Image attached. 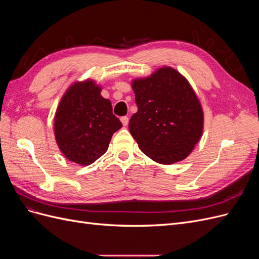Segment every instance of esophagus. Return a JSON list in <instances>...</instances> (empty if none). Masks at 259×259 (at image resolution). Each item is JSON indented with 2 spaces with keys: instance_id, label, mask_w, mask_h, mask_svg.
Masks as SVG:
<instances>
[{
  "instance_id": "1",
  "label": "esophagus",
  "mask_w": 259,
  "mask_h": 259,
  "mask_svg": "<svg viewBox=\"0 0 259 259\" xmlns=\"http://www.w3.org/2000/svg\"><path fill=\"white\" fill-rule=\"evenodd\" d=\"M121 122H122V124L124 125V126H126V125L128 124V117L127 116H122L121 117Z\"/></svg>"
}]
</instances>
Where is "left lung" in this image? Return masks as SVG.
I'll list each match as a JSON object with an SVG mask.
<instances>
[{
  "label": "left lung",
  "instance_id": "obj_1",
  "mask_svg": "<svg viewBox=\"0 0 259 259\" xmlns=\"http://www.w3.org/2000/svg\"><path fill=\"white\" fill-rule=\"evenodd\" d=\"M138 107L128 128L138 147L160 164L183 161L203 133L202 106L190 83L177 70L162 67L132 82Z\"/></svg>",
  "mask_w": 259,
  "mask_h": 259
}]
</instances>
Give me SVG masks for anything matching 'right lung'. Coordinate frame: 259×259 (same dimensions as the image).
Listing matches in <instances>:
<instances>
[{"label":"right lung","instance_id":"1","mask_svg":"<svg viewBox=\"0 0 259 259\" xmlns=\"http://www.w3.org/2000/svg\"><path fill=\"white\" fill-rule=\"evenodd\" d=\"M93 80L75 82L66 91L54 119L55 139L66 158L80 165L99 159L113 133L122 127L111 101L100 95Z\"/></svg>","mask_w":259,"mask_h":259}]
</instances>
